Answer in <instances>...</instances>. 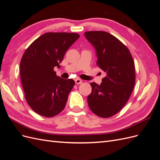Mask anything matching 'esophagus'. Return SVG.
<instances>
[{
  "label": "esophagus",
  "mask_w": 160,
  "mask_h": 160,
  "mask_svg": "<svg viewBox=\"0 0 160 160\" xmlns=\"http://www.w3.org/2000/svg\"><path fill=\"white\" fill-rule=\"evenodd\" d=\"M75 83L76 84H81L82 83V80L80 79H78V78L75 79Z\"/></svg>",
  "instance_id": "obj_1"
}]
</instances>
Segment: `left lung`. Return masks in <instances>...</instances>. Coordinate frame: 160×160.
Instances as JSON below:
<instances>
[{"label":"left lung","instance_id":"1","mask_svg":"<svg viewBox=\"0 0 160 160\" xmlns=\"http://www.w3.org/2000/svg\"><path fill=\"white\" fill-rule=\"evenodd\" d=\"M85 37L94 47L97 65L106 72L100 85L91 83L88 105L99 117L108 118L126 104L135 85V64L128 48L105 31H88Z\"/></svg>","mask_w":160,"mask_h":160}]
</instances>
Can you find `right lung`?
Here are the masks:
<instances>
[{"label": "right lung", "instance_id": "right-lung-1", "mask_svg": "<svg viewBox=\"0 0 160 160\" xmlns=\"http://www.w3.org/2000/svg\"><path fill=\"white\" fill-rule=\"evenodd\" d=\"M79 37L73 32H47L24 52L21 83L27 102L37 113L51 118L65 108L75 81L57 76L54 67L59 68L65 52Z\"/></svg>", "mask_w": 160, "mask_h": 160}]
</instances>
